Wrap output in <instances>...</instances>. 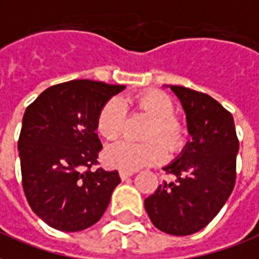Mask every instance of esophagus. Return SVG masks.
<instances>
[{
  "label": "esophagus",
  "instance_id": "34e87169",
  "mask_svg": "<svg viewBox=\"0 0 259 259\" xmlns=\"http://www.w3.org/2000/svg\"><path fill=\"white\" fill-rule=\"evenodd\" d=\"M133 174V171H123V169H122V171H119V177H121L122 181H126V179L132 177Z\"/></svg>",
  "mask_w": 259,
  "mask_h": 259
}]
</instances>
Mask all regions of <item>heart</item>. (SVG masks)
Instances as JSON below:
<instances>
[{
	"label": "heart",
	"mask_w": 259,
	"mask_h": 259,
	"mask_svg": "<svg viewBox=\"0 0 259 259\" xmlns=\"http://www.w3.org/2000/svg\"><path fill=\"white\" fill-rule=\"evenodd\" d=\"M136 107L152 118V123L145 134L148 141L132 143L121 140L108 145L103 153V160L108 167L134 171L155 164L164 159L165 148L169 152H175L185 143L186 130L177 118H174L175 104L168 95L160 91H147L136 98ZM125 116V104L121 99H110L99 111L96 122L99 133L107 140L116 138L123 129ZM157 138H161L165 144Z\"/></svg>",
	"instance_id": "obj_1"
}]
</instances>
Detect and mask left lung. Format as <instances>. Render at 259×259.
<instances>
[{"label":"left lung","instance_id":"left-lung-1","mask_svg":"<svg viewBox=\"0 0 259 259\" xmlns=\"http://www.w3.org/2000/svg\"><path fill=\"white\" fill-rule=\"evenodd\" d=\"M165 87L182 104L191 140L163 167L174 181L159 185L144 205L157 230L186 236L208 226L234 190L239 141L231 112L214 99L186 87Z\"/></svg>","mask_w":259,"mask_h":259}]
</instances>
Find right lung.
<instances>
[{"mask_svg":"<svg viewBox=\"0 0 259 259\" xmlns=\"http://www.w3.org/2000/svg\"><path fill=\"white\" fill-rule=\"evenodd\" d=\"M125 88L72 80L43 91L25 110L17 144L23 189L47 226L77 232L106 212L121 178L91 169L102 149L96 122L100 108Z\"/></svg>","mask_w":259,"mask_h":259,"instance_id":"right-lung-1","label":"right lung"}]
</instances>
